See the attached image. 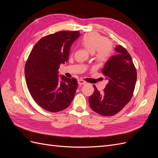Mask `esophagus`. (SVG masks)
I'll use <instances>...</instances> for the list:
<instances>
[{
	"label": "esophagus",
	"mask_w": 158,
	"mask_h": 158,
	"mask_svg": "<svg viewBox=\"0 0 158 158\" xmlns=\"http://www.w3.org/2000/svg\"><path fill=\"white\" fill-rule=\"evenodd\" d=\"M78 83L80 84V85H83V84H85V82L84 80H82V79H79V80H78Z\"/></svg>",
	"instance_id": "1"
}]
</instances>
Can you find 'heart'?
<instances>
[{
	"instance_id": "obj_1",
	"label": "heart",
	"mask_w": 158,
	"mask_h": 158,
	"mask_svg": "<svg viewBox=\"0 0 158 158\" xmlns=\"http://www.w3.org/2000/svg\"><path fill=\"white\" fill-rule=\"evenodd\" d=\"M80 42L91 53H94L98 63L106 62L113 52V45L106 37L96 33H88L81 38Z\"/></svg>"
}]
</instances>
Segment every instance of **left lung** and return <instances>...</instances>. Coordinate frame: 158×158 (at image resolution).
Here are the masks:
<instances>
[{
  "label": "left lung",
  "mask_w": 158,
  "mask_h": 158,
  "mask_svg": "<svg viewBox=\"0 0 158 158\" xmlns=\"http://www.w3.org/2000/svg\"><path fill=\"white\" fill-rule=\"evenodd\" d=\"M116 54L106 62L102 73L109 80L100 92L95 85L89 98L93 111L103 116H112L122 110L131 101L135 90L137 73L131 56L125 48L117 45Z\"/></svg>",
  "instance_id": "1"
}]
</instances>
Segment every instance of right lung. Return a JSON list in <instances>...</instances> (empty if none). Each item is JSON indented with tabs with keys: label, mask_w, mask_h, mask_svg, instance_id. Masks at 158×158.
<instances>
[{
	"label": "right lung",
	"mask_w": 158,
	"mask_h": 158,
	"mask_svg": "<svg viewBox=\"0 0 158 158\" xmlns=\"http://www.w3.org/2000/svg\"><path fill=\"white\" fill-rule=\"evenodd\" d=\"M80 35L79 31H60L37 42L25 65L28 90L43 109L58 112L67 108L74 97L77 80L59 77L60 64L69 60L70 49Z\"/></svg>",
	"instance_id": "right-lung-1"
}]
</instances>
